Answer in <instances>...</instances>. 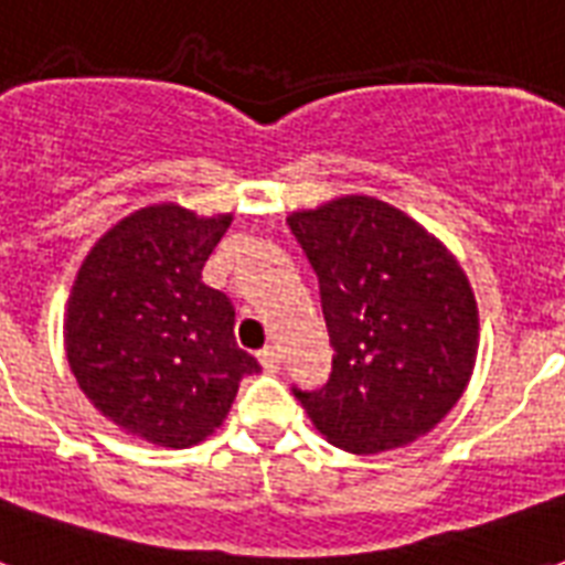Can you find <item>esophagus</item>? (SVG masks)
Masks as SVG:
<instances>
[{"label":"esophagus","instance_id":"34e87169","mask_svg":"<svg viewBox=\"0 0 565 565\" xmlns=\"http://www.w3.org/2000/svg\"><path fill=\"white\" fill-rule=\"evenodd\" d=\"M257 361H260V366H264L266 372L281 370V352H278L275 345H266L264 352H257Z\"/></svg>","mask_w":565,"mask_h":565}]
</instances>
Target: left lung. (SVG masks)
Returning a JSON list of instances; mask_svg holds the SVG:
<instances>
[{"mask_svg":"<svg viewBox=\"0 0 565 565\" xmlns=\"http://www.w3.org/2000/svg\"><path fill=\"white\" fill-rule=\"evenodd\" d=\"M317 269L334 372L296 398L328 443L352 455L402 448L463 395L478 358V301L443 239L375 195L292 211Z\"/></svg>","mask_w":565,"mask_h":565,"instance_id":"left-lung-1","label":"left lung"}]
</instances>
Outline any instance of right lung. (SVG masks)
<instances>
[{
    "label": "right lung",
    "mask_w": 565,
    "mask_h": 565,
    "mask_svg": "<svg viewBox=\"0 0 565 565\" xmlns=\"http://www.w3.org/2000/svg\"><path fill=\"white\" fill-rule=\"evenodd\" d=\"M231 213L146 204L102 234L64 313L70 370L96 411L154 446L220 428L239 381L260 370L234 340V305L202 281Z\"/></svg>",
    "instance_id": "1"
}]
</instances>
